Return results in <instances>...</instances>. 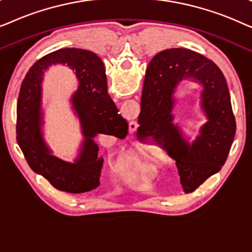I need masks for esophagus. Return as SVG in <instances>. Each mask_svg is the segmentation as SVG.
<instances>
[{
  "label": "esophagus",
  "instance_id": "1",
  "mask_svg": "<svg viewBox=\"0 0 252 252\" xmlns=\"http://www.w3.org/2000/svg\"><path fill=\"white\" fill-rule=\"evenodd\" d=\"M137 123L135 122V120H132V122L129 123V132L130 133H134L136 130V128H137Z\"/></svg>",
  "mask_w": 252,
  "mask_h": 252
}]
</instances>
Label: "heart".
Instances as JSON below:
<instances>
[{
    "label": "heart",
    "mask_w": 252,
    "mask_h": 252,
    "mask_svg": "<svg viewBox=\"0 0 252 252\" xmlns=\"http://www.w3.org/2000/svg\"><path fill=\"white\" fill-rule=\"evenodd\" d=\"M129 159L137 165H144V163H147V159H148L147 151L144 149H141L139 153L130 155Z\"/></svg>",
    "instance_id": "b5f03b06"
}]
</instances>
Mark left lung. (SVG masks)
Here are the masks:
<instances>
[{
    "mask_svg": "<svg viewBox=\"0 0 252 252\" xmlns=\"http://www.w3.org/2000/svg\"><path fill=\"white\" fill-rule=\"evenodd\" d=\"M194 81L201 86V108L207 123L192 141L174 123L175 93L181 82ZM141 118L137 130L164 144L177 161L184 191L192 192L211 177L227 159L236 123L226 79L212 61L184 48L158 53L148 65L141 97Z\"/></svg>",
    "mask_w": 252,
    "mask_h": 252,
    "instance_id": "left-lung-1",
    "label": "left lung"
}]
</instances>
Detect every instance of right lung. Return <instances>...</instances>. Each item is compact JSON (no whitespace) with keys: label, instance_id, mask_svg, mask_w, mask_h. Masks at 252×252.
<instances>
[{"label":"right lung","instance_id":"right-lung-1","mask_svg":"<svg viewBox=\"0 0 252 252\" xmlns=\"http://www.w3.org/2000/svg\"><path fill=\"white\" fill-rule=\"evenodd\" d=\"M67 64L79 80L70 101L84 136L74 162L61 160L44 141L42 133V80L51 64ZM17 142L30 167L55 188L72 194L97 188L103 167L95 137L98 134L125 139L128 124L108 94L104 64L97 55L78 48H63L46 55L27 72L17 102Z\"/></svg>","mask_w":252,"mask_h":252}]
</instances>
